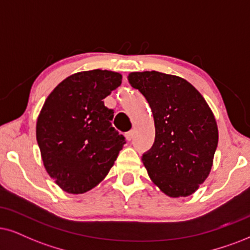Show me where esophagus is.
I'll list each match as a JSON object with an SVG mask.
<instances>
[{"instance_id":"esophagus-1","label":"esophagus","mask_w":250,"mask_h":250,"mask_svg":"<svg viewBox=\"0 0 250 250\" xmlns=\"http://www.w3.org/2000/svg\"><path fill=\"white\" fill-rule=\"evenodd\" d=\"M132 138H134V130L128 131L127 134H125V140H127L128 142H130Z\"/></svg>"}]
</instances>
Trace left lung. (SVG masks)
<instances>
[{
  "label": "left lung",
  "mask_w": 250,
  "mask_h": 250,
  "mask_svg": "<svg viewBox=\"0 0 250 250\" xmlns=\"http://www.w3.org/2000/svg\"><path fill=\"white\" fill-rule=\"evenodd\" d=\"M128 81L145 97L153 114L156 140L142 158L151 181L169 197L190 196L213 165L219 136L212 110L179 76L135 71Z\"/></svg>",
  "instance_id": "8db88e82"
}]
</instances>
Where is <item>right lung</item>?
I'll use <instances>...</instances> for the list:
<instances>
[{
	"label": "right lung",
	"instance_id": "right-lung-1",
	"mask_svg": "<svg viewBox=\"0 0 250 250\" xmlns=\"http://www.w3.org/2000/svg\"><path fill=\"white\" fill-rule=\"evenodd\" d=\"M110 70L81 71L47 97L37 119L41 159L50 178L69 194H83L106 178L125 141L112 127L103 100L121 84Z\"/></svg>",
	"mask_w": 250,
	"mask_h": 250
}]
</instances>
